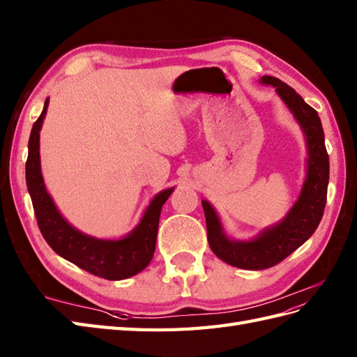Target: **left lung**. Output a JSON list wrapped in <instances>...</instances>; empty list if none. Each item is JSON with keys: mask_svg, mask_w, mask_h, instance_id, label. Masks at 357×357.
<instances>
[{"mask_svg": "<svg viewBox=\"0 0 357 357\" xmlns=\"http://www.w3.org/2000/svg\"><path fill=\"white\" fill-rule=\"evenodd\" d=\"M260 83L274 86L306 136L307 169L300 197L279 224L265 229L251 241L230 239L224 233L222 224L211 203L206 199L202 202L206 215L207 241L213 253L225 264L253 271L280 264L314 234L323 218L328 185V154L317 110L279 78L264 75Z\"/></svg>", "mask_w": 357, "mask_h": 357, "instance_id": "obj_1", "label": "left lung"}]
</instances>
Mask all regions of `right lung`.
Returning <instances> with one entry per match:
<instances>
[{"label":"right lung","mask_w":357,"mask_h":357,"mask_svg":"<svg viewBox=\"0 0 357 357\" xmlns=\"http://www.w3.org/2000/svg\"><path fill=\"white\" fill-rule=\"evenodd\" d=\"M48 102L47 98L40 116L33 124L29 139V158L25 162V181L42 236L59 256L101 279L123 280L136 275L151 262L162 206L172 194L174 188L162 190L151 199L141 222L124 238L98 239L74 229L57 211L53 198L47 192L40 171L39 132L47 115Z\"/></svg>","instance_id":"1"}]
</instances>
